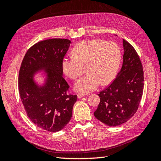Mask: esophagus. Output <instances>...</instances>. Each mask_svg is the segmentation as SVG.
<instances>
[{
	"instance_id": "1",
	"label": "esophagus",
	"mask_w": 161,
	"mask_h": 161,
	"mask_svg": "<svg viewBox=\"0 0 161 161\" xmlns=\"http://www.w3.org/2000/svg\"><path fill=\"white\" fill-rule=\"evenodd\" d=\"M86 94H85V93H78V95H77V96H78V97H79V98H81V97H85V95H86Z\"/></svg>"
}]
</instances>
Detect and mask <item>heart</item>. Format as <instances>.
I'll list each match as a JSON object with an SVG mask.
<instances>
[{
    "label": "heart",
    "instance_id": "1",
    "mask_svg": "<svg viewBox=\"0 0 161 161\" xmlns=\"http://www.w3.org/2000/svg\"><path fill=\"white\" fill-rule=\"evenodd\" d=\"M74 55L66 56L62 62L64 74L76 80L85 70L86 74L77 81L75 89L90 92L101 83L108 85L114 79L120 61L119 47L113 42L101 40L82 41L73 49Z\"/></svg>",
    "mask_w": 161,
    "mask_h": 161
}]
</instances>
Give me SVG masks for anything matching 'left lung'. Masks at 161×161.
Listing matches in <instances>:
<instances>
[{
    "label": "left lung",
    "mask_w": 161,
    "mask_h": 161,
    "mask_svg": "<svg viewBox=\"0 0 161 161\" xmlns=\"http://www.w3.org/2000/svg\"><path fill=\"white\" fill-rule=\"evenodd\" d=\"M122 67L108 87L99 92L100 103L95 117L109 126H117L128 121L137 111L144 89L142 62L134 47L123 40Z\"/></svg>",
    "instance_id": "8db88e82"
}]
</instances>
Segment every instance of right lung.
<instances>
[{"label": "right lung", "instance_id": "add662e5", "mask_svg": "<svg viewBox=\"0 0 161 161\" xmlns=\"http://www.w3.org/2000/svg\"><path fill=\"white\" fill-rule=\"evenodd\" d=\"M67 39H50L36 43L26 52L19 73L18 86L26 114L37 127L58 131L69 122L76 95L69 94L70 86L62 76V62L69 50ZM46 68L48 80L38 87L32 81L34 73Z\"/></svg>", "mask_w": 161, "mask_h": 161}]
</instances>
